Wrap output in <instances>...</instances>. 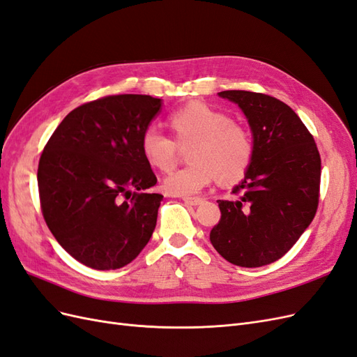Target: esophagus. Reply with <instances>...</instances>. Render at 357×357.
<instances>
[{
    "label": "esophagus",
    "instance_id": "esophagus-1",
    "mask_svg": "<svg viewBox=\"0 0 357 357\" xmlns=\"http://www.w3.org/2000/svg\"><path fill=\"white\" fill-rule=\"evenodd\" d=\"M183 201H185L189 205H201L204 202V199L198 198V197H185V198H183Z\"/></svg>",
    "mask_w": 357,
    "mask_h": 357
}]
</instances>
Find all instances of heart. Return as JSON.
I'll list each match as a JSON object with an SVG mask.
<instances>
[{
  "mask_svg": "<svg viewBox=\"0 0 357 357\" xmlns=\"http://www.w3.org/2000/svg\"><path fill=\"white\" fill-rule=\"evenodd\" d=\"M176 139L158 126L142 135V152L153 168L168 172L176 167L180 147H189L192 164L164 180L169 195L193 197L220 178L225 185L240 181L255 158V139L248 128L204 102H192L169 114Z\"/></svg>",
  "mask_w": 357,
  "mask_h": 357,
  "instance_id": "b5f03b06",
  "label": "heart"
}]
</instances>
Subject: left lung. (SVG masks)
I'll list each match as a JSON object with an SVG mask.
<instances>
[{
	"mask_svg": "<svg viewBox=\"0 0 357 357\" xmlns=\"http://www.w3.org/2000/svg\"><path fill=\"white\" fill-rule=\"evenodd\" d=\"M250 123L255 158L210 241L226 261L257 268L283 257L314 219L321 160L311 132L287 104L250 91H223Z\"/></svg>",
	"mask_w": 357,
	"mask_h": 357,
	"instance_id": "left-lung-1",
	"label": "left lung"
}]
</instances>
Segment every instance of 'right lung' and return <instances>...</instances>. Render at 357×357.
Segmentation results:
<instances>
[{
    "instance_id": "1",
    "label": "right lung",
    "mask_w": 357,
    "mask_h": 357,
    "mask_svg": "<svg viewBox=\"0 0 357 357\" xmlns=\"http://www.w3.org/2000/svg\"><path fill=\"white\" fill-rule=\"evenodd\" d=\"M160 109L150 95H109L70 112L40 156L43 218L80 264L107 271L132 262L152 236L160 193L142 135Z\"/></svg>"
}]
</instances>
